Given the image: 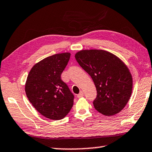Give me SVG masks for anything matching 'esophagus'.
I'll return each mask as SVG.
<instances>
[{"instance_id": "obj_1", "label": "esophagus", "mask_w": 152, "mask_h": 152, "mask_svg": "<svg viewBox=\"0 0 152 152\" xmlns=\"http://www.w3.org/2000/svg\"><path fill=\"white\" fill-rule=\"evenodd\" d=\"M83 96H84V94H83V92L82 91H81L80 92V94L77 95V98H81V97H83Z\"/></svg>"}]
</instances>
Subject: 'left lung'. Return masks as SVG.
Instances as JSON below:
<instances>
[{"mask_svg": "<svg viewBox=\"0 0 152 152\" xmlns=\"http://www.w3.org/2000/svg\"><path fill=\"white\" fill-rule=\"evenodd\" d=\"M75 58L96 87L94 108L106 116L121 111L132 90V78L126 65L117 56L102 50H81Z\"/></svg>", "mask_w": 152, "mask_h": 152, "instance_id": "8db88e82", "label": "left lung"}]
</instances>
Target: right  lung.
Here are the masks:
<instances>
[{"label":"right lung","mask_w":152,"mask_h":152,"mask_svg":"<svg viewBox=\"0 0 152 152\" xmlns=\"http://www.w3.org/2000/svg\"><path fill=\"white\" fill-rule=\"evenodd\" d=\"M70 55L68 53H61L44 58L34 65L27 77V98L46 118L62 119L73 106L74 94L61 76Z\"/></svg>","instance_id":"right-lung-1"}]
</instances>
